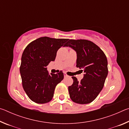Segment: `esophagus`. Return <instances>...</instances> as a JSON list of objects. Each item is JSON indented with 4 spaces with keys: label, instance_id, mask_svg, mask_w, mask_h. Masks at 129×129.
<instances>
[{
    "label": "esophagus",
    "instance_id": "obj_1",
    "mask_svg": "<svg viewBox=\"0 0 129 129\" xmlns=\"http://www.w3.org/2000/svg\"><path fill=\"white\" fill-rule=\"evenodd\" d=\"M64 77H68V75L66 73H64Z\"/></svg>",
    "mask_w": 129,
    "mask_h": 129
}]
</instances>
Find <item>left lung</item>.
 <instances>
[{
  "label": "left lung",
  "mask_w": 129,
  "mask_h": 129,
  "mask_svg": "<svg viewBox=\"0 0 129 129\" xmlns=\"http://www.w3.org/2000/svg\"><path fill=\"white\" fill-rule=\"evenodd\" d=\"M65 47H70L77 52L76 67L84 71V78L78 82L72 77L73 83L68 87L69 96L74 102L89 104L93 101L103 88L108 76V60L104 52L92 41L71 39Z\"/></svg>",
  "instance_id": "1"
}]
</instances>
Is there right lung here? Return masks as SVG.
<instances>
[{"instance_id": "1", "label": "right lung", "mask_w": 129, "mask_h": 129, "mask_svg": "<svg viewBox=\"0 0 129 129\" xmlns=\"http://www.w3.org/2000/svg\"><path fill=\"white\" fill-rule=\"evenodd\" d=\"M68 40L41 37L24 50L20 72L24 90L32 101L45 104L53 99L54 89L64 78V73L60 71L49 74L46 67L54 61L58 49L65 47Z\"/></svg>"}]
</instances>
